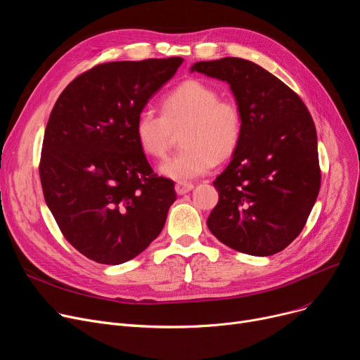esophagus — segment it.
I'll use <instances>...</instances> for the list:
<instances>
[{"instance_id":"34e87169","label":"esophagus","mask_w":360,"mask_h":360,"mask_svg":"<svg viewBox=\"0 0 360 360\" xmlns=\"http://www.w3.org/2000/svg\"><path fill=\"white\" fill-rule=\"evenodd\" d=\"M193 190H194V184H190V182H178L175 185V191L178 195H184Z\"/></svg>"}]
</instances>
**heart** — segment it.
I'll use <instances>...</instances> for the list:
<instances>
[{
    "mask_svg": "<svg viewBox=\"0 0 360 360\" xmlns=\"http://www.w3.org/2000/svg\"><path fill=\"white\" fill-rule=\"evenodd\" d=\"M160 113L141 110L134 121V134L147 156L162 159L170 147L174 131L181 129L185 146L178 155L159 166L165 178L185 182L209 174L217 158H229L242 136V113L233 101L205 82L190 79L166 93Z\"/></svg>",
    "mask_w": 360,
    "mask_h": 360,
    "instance_id": "heart-1",
    "label": "heart"
}]
</instances>
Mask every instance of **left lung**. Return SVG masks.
<instances>
[{
    "label": "left lung",
    "instance_id": "obj_1",
    "mask_svg": "<svg viewBox=\"0 0 360 360\" xmlns=\"http://www.w3.org/2000/svg\"><path fill=\"white\" fill-rule=\"evenodd\" d=\"M190 71L228 83L242 113L240 141L213 182L219 202L207 226L235 251H283L304 229L321 185L316 129L305 103L242 58L200 61Z\"/></svg>",
    "mask_w": 360,
    "mask_h": 360
}]
</instances>
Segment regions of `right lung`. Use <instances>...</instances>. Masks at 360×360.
I'll return each mask as SVG.
<instances>
[{
	"mask_svg": "<svg viewBox=\"0 0 360 360\" xmlns=\"http://www.w3.org/2000/svg\"><path fill=\"white\" fill-rule=\"evenodd\" d=\"M181 56L93 67L60 94L45 129L41 182L65 239L84 257L117 266L162 232L176 200L140 148L134 121L174 77Z\"/></svg>",
	"mask_w": 360,
	"mask_h": 360,
	"instance_id": "1",
	"label": "right lung"
}]
</instances>
